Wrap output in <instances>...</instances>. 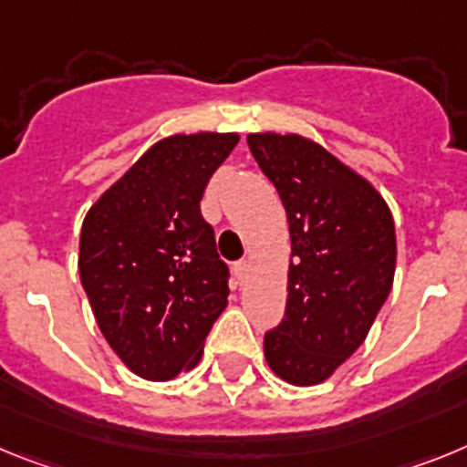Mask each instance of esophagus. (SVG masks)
<instances>
[{"instance_id": "esophagus-1", "label": "esophagus", "mask_w": 467, "mask_h": 467, "mask_svg": "<svg viewBox=\"0 0 467 467\" xmlns=\"http://www.w3.org/2000/svg\"><path fill=\"white\" fill-rule=\"evenodd\" d=\"M251 273V261H239L237 265H234V275H237L239 282H244L246 277H249Z\"/></svg>"}]
</instances>
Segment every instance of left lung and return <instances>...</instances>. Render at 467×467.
Wrapping results in <instances>:
<instances>
[{
	"instance_id": "obj_1",
	"label": "left lung",
	"mask_w": 467,
	"mask_h": 467,
	"mask_svg": "<svg viewBox=\"0 0 467 467\" xmlns=\"http://www.w3.org/2000/svg\"><path fill=\"white\" fill-rule=\"evenodd\" d=\"M246 143L291 234L286 312L263 350L282 380L317 385L362 346L390 294L395 223L379 190L310 138L265 131Z\"/></svg>"
}]
</instances>
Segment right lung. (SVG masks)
<instances>
[{"label": "right lung", "mask_w": 467, "mask_h": 467, "mask_svg": "<svg viewBox=\"0 0 467 467\" xmlns=\"http://www.w3.org/2000/svg\"><path fill=\"white\" fill-rule=\"evenodd\" d=\"M237 133L161 138L88 209L79 277L100 334L145 380L197 367L228 306V265L200 202Z\"/></svg>", "instance_id": "right-lung-1"}]
</instances>
